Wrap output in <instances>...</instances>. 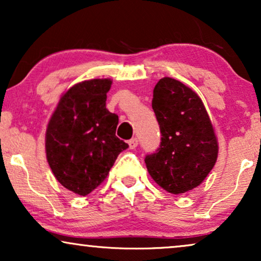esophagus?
Wrapping results in <instances>:
<instances>
[{
  "instance_id": "esophagus-1",
  "label": "esophagus",
  "mask_w": 261,
  "mask_h": 261,
  "mask_svg": "<svg viewBox=\"0 0 261 261\" xmlns=\"http://www.w3.org/2000/svg\"><path fill=\"white\" fill-rule=\"evenodd\" d=\"M128 146H129L130 149H134L138 146V139L137 138L130 139V140L128 141Z\"/></svg>"
}]
</instances>
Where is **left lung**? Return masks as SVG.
I'll list each match as a JSON object with an SVG mask.
<instances>
[{
    "label": "left lung",
    "mask_w": 261,
    "mask_h": 261,
    "mask_svg": "<svg viewBox=\"0 0 261 261\" xmlns=\"http://www.w3.org/2000/svg\"><path fill=\"white\" fill-rule=\"evenodd\" d=\"M152 108L162 142L146 155L152 179L173 195L189 192L203 183L215 165L219 142L202 99L181 82L160 80L153 90Z\"/></svg>",
    "instance_id": "8db88e82"
}]
</instances>
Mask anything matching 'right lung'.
Instances as JSON below:
<instances>
[{
    "label": "right lung",
    "instance_id": "right-lung-1",
    "mask_svg": "<svg viewBox=\"0 0 261 261\" xmlns=\"http://www.w3.org/2000/svg\"><path fill=\"white\" fill-rule=\"evenodd\" d=\"M109 78L74 84L60 97L47 123L46 158L56 179L87 196L99 187L126 142L115 135L119 116L106 108Z\"/></svg>",
    "mask_w": 261,
    "mask_h": 261
}]
</instances>
